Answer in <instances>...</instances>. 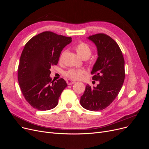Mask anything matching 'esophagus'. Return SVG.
I'll list each match as a JSON object with an SVG mask.
<instances>
[{"instance_id":"obj_1","label":"esophagus","mask_w":149,"mask_h":149,"mask_svg":"<svg viewBox=\"0 0 149 149\" xmlns=\"http://www.w3.org/2000/svg\"><path fill=\"white\" fill-rule=\"evenodd\" d=\"M66 82H67V84H69V85H70V84H73L75 83V81L74 80H70V79H68L66 80Z\"/></svg>"}]
</instances>
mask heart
Listing matches in <instances>:
<instances>
[{
	"label": "heart",
	"instance_id": "1",
	"mask_svg": "<svg viewBox=\"0 0 149 149\" xmlns=\"http://www.w3.org/2000/svg\"><path fill=\"white\" fill-rule=\"evenodd\" d=\"M74 49L77 54H78V56L83 59L84 58H88L92 53L91 47L87 43H86L84 42H81V43H78L74 47ZM64 53L65 52H63L61 54L59 58V60L60 61L62 60L63 57ZM84 73V71H83L82 70L71 69H69L67 72H65V75L70 79L80 80L82 79Z\"/></svg>",
	"mask_w": 149,
	"mask_h": 149
}]
</instances>
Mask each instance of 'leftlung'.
<instances>
[{
    "label": "left lung",
    "mask_w": 149,
    "mask_h": 149,
    "mask_svg": "<svg viewBox=\"0 0 149 149\" xmlns=\"http://www.w3.org/2000/svg\"><path fill=\"white\" fill-rule=\"evenodd\" d=\"M95 45L98 58L93 66L92 79L100 81L97 87L87 84L80 98L83 107L99 111L110 105L122 88L125 78L124 60L118 45L109 36L97 34L88 37Z\"/></svg>",
    "instance_id": "8db88e82"
}]
</instances>
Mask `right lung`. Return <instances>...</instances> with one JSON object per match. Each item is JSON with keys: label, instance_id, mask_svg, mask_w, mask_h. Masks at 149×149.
Returning <instances> with one entry per match:
<instances>
[{"label": "right lung", "instance_id": "1", "mask_svg": "<svg viewBox=\"0 0 149 149\" xmlns=\"http://www.w3.org/2000/svg\"><path fill=\"white\" fill-rule=\"evenodd\" d=\"M72 42L71 37L45 31L26 43L18 68V81L27 102L39 111L56 107L68 84L63 79L50 77L51 67L57 65L61 51Z\"/></svg>", "mask_w": 149, "mask_h": 149}]
</instances>
